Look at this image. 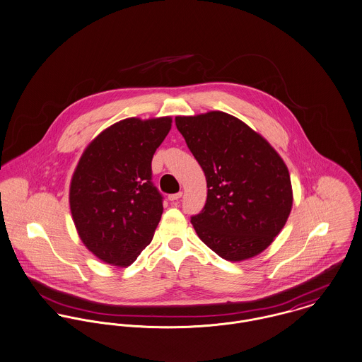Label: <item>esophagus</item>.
Returning <instances> with one entry per match:
<instances>
[{
	"mask_svg": "<svg viewBox=\"0 0 362 362\" xmlns=\"http://www.w3.org/2000/svg\"><path fill=\"white\" fill-rule=\"evenodd\" d=\"M182 196H183V193L182 192H179V193H176V194H169L168 196V200L169 201H177L182 199Z\"/></svg>",
	"mask_w": 362,
	"mask_h": 362,
	"instance_id": "1",
	"label": "esophagus"
}]
</instances>
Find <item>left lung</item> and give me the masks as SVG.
Returning <instances> with one entry per match:
<instances>
[{
    "instance_id": "left-lung-1",
    "label": "left lung",
    "mask_w": 362,
    "mask_h": 362,
    "mask_svg": "<svg viewBox=\"0 0 362 362\" xmlns=\"http://www.w3.org/2000/svg\"><path fill=\"white\" fill-rule=\"evenodd\" d=\"M175 122L206 179V202L192 216L197 236L226 261L258 255L281 233L293 206L286 163L259 133L226 112Z\"/></svg>"
}]
</instances>
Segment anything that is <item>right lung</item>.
Here are the masks:
<instances>
[{
    "instance_id": "add662e5",
    "label": "right lung",
    "mask_w": 362,
    "mask_h": 362,
    "mask_svg": "<svg viewBox=\"0 0 362 362\" xmlns=\"http://www.w3.org/2000/svg\"><path fill=\"white\" fill-rule=\"evenodd\" d=\"M170 126V117L127 118L103 130L81 154L71 212L83 244L105 264L129 267L153 240L163 206L151 161Z\"/></svg>"
}]
</instances>
